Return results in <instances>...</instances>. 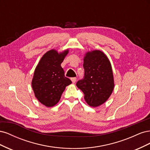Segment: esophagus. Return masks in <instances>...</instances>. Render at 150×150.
<instances>
[{
	"label": "esophagus",
	"mask_w": 150,
	"mask_h": 150,
	"mask_svg": "<svg viewBox=\"0 0 150 150\" xmlns=\"http://www.w3.org/2000/svg\"><path fill=\"white\" fill-rule=\"evenodd\" d=\"M71 80L72 81V83H75L76 81V78H71Z\"/></svg>",
	"instance_id": "34e87169"
}]
</instances>
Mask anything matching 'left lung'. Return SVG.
Instances as JSON below:
<instances>
[{
    "label": "left lung",
    "mask_w": 150,
    "mask_h": 150,
    "mask_svg": "<svg viewBox=\"0 0 150 150\" xmlns=\"http://www.w3.org/2000/svg\"><path fill=\"white\" fill-rule=\"evenodd\" d=\"M84 77L76 86L84 94L89 106L98 107L105 103L115 87L111 62L99 50L88 51L84 57Z\"/></svg>",
    "instance_id": "8db88e82"
}]
</instances>
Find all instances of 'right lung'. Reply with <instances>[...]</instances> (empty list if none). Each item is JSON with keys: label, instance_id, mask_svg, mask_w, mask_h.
<instances>
[{"label": "right lung", "instance_id": "right-lung-1", "mask_svg": "<svg viewBox=\"0 0 150 150\" xmlns=\"http://www.w3.org/2000/svg\"><path fill=\"white\" fill-rule=\"evenodd\" d=\"M69 49L58 52L51 49L45 53L36 66L32 88L35 98L46 107H52L59 101L66 86L72 83L64 76L61 64Z\"/></svg>", "mask_w": 150, "mask_h": 150}]
</instances>
